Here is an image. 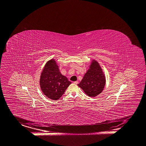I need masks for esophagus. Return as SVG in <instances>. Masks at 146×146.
I'll list each match as a JSON object with an SVG mask.
<instances>
[{
    "mask_svg": "<svg viewBox=\"0 0 146 146\" xmlns=\"http://www.w3.org/2000/svg\"><path fill=\"white\" fill-rule=\"evenodd\" d=\"M73 84H78V81H74L73 82Z\"/></svg>",
    "mask_w": 146,
    "mask_h": 146,
    "instance_id": "34e87169",
    "label": "esophagus"
}]
</instances>
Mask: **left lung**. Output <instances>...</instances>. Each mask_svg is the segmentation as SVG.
Returning <instances> with one entry per match:
<instances>
[{
  "mask_svg": "<svg viewBox=\"0 0 146 146\" xmlns=\"http://www.w3.org/2000/svg\"><path fill=\"white\" fill-rule=\"evenodd\" d=\"M106 84L105 74L100 65L92 60L89 68L77 86L89 97H94L102 92Z\"/></svg>",
  "mask_w": 146,
  "mask_h": 146,
  "instance_id": "obj_1",
  "label": "left lung"
}]
</instances>
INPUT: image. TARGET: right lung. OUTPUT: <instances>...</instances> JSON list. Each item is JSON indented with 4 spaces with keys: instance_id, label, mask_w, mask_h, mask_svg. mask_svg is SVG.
<instances>
[{
    "instance_id": "add662e5",
    "label": "right lung",
    "mask_w": 146,
    "mask_h": 146,
    "mask_svg": "<svg viewBox=\"0 0 146 146\" xmlns=\"http://www.w3.org/2000/svg\"><path fill=\"white\" fill-rule=\"evenodd\" d=\"M71 84L67 77L60 72L59 67L54 58L46 63L41 73L40 85L47 97L53 100L60 99Z\"/></svg>"
}]
</instances>
